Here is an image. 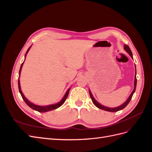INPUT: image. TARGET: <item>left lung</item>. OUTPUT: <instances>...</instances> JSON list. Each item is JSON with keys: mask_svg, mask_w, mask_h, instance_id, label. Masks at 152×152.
<instances>
[{"mask_svg": "<svg viewBox=\"0 0 152 152\" xmlns=\"http://www.w3.org/2000/svg\"><path fill=\"white\" fill-rule=\"evenodd\" d=\"M124 49H125L126 50V52H127L129 53V54L130 55L131 57L133 59V57H132V52L131 50L129 48V47L128 46V45L124 44ZM135 67H136V65H135ZM136 84H137V79H136V75H135V77H134V89H133L132 92L131 93V94H130V96H129V98H127V99L126 101V102L123 103L122 104H121V106H119V107H115V108H108V107H104V106L101 104L100 103H99L97 101H96L94 97L93 94H92L91 91L89 90V94H90V96L91 98V99H92V102H93V103H94V104L96 106V107H97L98 108L102 109V110H105V111H108V112H118L119 111V110H121L122 109H124V108H125L126 106L129 104V103L130 102V101L132 97L133 96V94L134 93V92L136 91Z\"/></svg>", "mask_w": 152, "mask_h": 152, "instance_id": "obj_1", "label": "left lung"}]
</instances>
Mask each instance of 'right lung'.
Here are the masks:
<instances>
[{
  "label": "right lung",
  "mask_w": 152,
  "mask_h": 152,
  "mask_svg": "<svg viewBox=\"0 0 152 152\" xmlns=\"http://www.w3.org/2000/svg\"><path fill=\"white\" fill-rule=\"evenodd\" d=\"M30 48H29L28 49V50H27V51L25 54V58H26V54L28 53V50H30ZM23 63L24 61L23 62V63L21 64V67H20V72H19V78H20V73H21V68H22V66H23ZM18 88H19V91L21 95V97L23 99V100L25 101V102L26 103V104L28 106V107H30L31 109H33L34 110H36V111H38L39 112H49V111H50V110H55L56 109L58 108H59V107H61V106L65 103V102L66 99V98L67 96L68 95V93H69V91H70V89H68V91H66V94H65V96H63V99L61 100L60 102H58V103H56V104H50V105H47V106H39V105H36V104H34L30 102L25 97L24 94H23L22 91L21 90V87H20V80H18Z\"/></svg>",
  "instance_id": "right-lung-1"
}]
</instances>
